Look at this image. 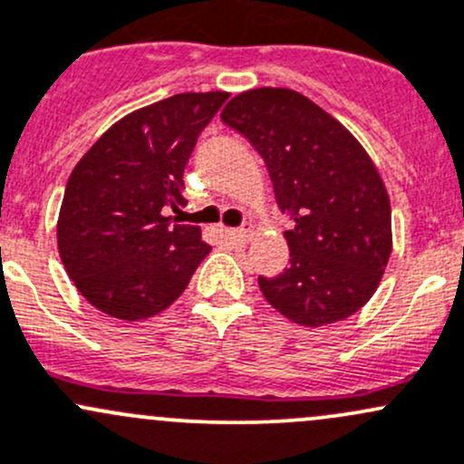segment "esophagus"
Here are the masks:
<instances>
[{"instance_id":"34e87169","label":"esophagus","mask_w":464,"mask_h":464,"mask_svg":"<svg viewBox=\"0 0 464 464\" xmlns=\"http://www.w3.org/2000/svg\"><path fill=\"white\" fill-rule=\"evenodd\" d=\"M224 236L231 242H248L251 240V228H227Z\"/></svg>"}]
</instances>
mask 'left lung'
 <instances>
[{
    "label": "left lung",
    "instance_id": "obj_1",
    "mask_svg": "<svg viewBox=\"0 0 464 464\" xmlns=\"http://www.w3.org/2000/svg\"><path fill=\"white\" fill-rule=\"evenodd\" d=\"M222 121L256 146L269 169L291 265L257 277L273 309L302 326H324L362 309L392 256V204L362 144L318 104L291 89L233 97Z\"/></svg>",
    "mask_w": 464,
    "mask_h": 464
}]
</instances>
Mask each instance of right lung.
<instances>
[{"mask_svg":"<svg viewBox=\"0 0 464 464\" xmlns=\"http://www.w3.org/2000/svg\"><path fill=\"white\" fill-rule=\"evenodd\" d=\"M228 92H179L115 121L68 178L57 248L77 291L111 318L169 309L208 256L199 227L170 224L198 135Z\"/></svg>","mask_w":464,"mask_h":464,"instance_id":"add662e5","label":"right lung"}]
</instances>
